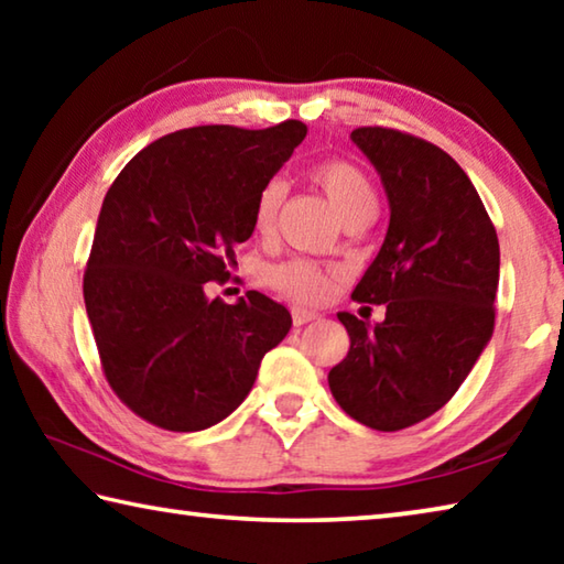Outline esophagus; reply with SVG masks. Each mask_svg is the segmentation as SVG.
<instances>
[{
  "label": "esophagus",
  "mask_w": 564,
  "mask_h": 564,
  "mask_svg": "<svg viewBox=\"0 0 564 564\" xmlns=\"http://www.w3.org/2000/svg\"><path fill=\"white\" fill-rule=\"evenodd\" d=\"M291 313H293V323H295V326H305V323H311V321L318 318L316 311L301 308V305H295V308H293Z\"/></svg>",
  "instance_id": "34e87169"
}]
</instances>
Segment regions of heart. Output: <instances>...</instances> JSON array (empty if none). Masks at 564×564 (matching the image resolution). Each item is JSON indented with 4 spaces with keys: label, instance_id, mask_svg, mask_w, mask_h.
Instances as JSON below:
<instances>
[{
    "label": "heart",
    "instance_id": "heart-1",
    "mask_svg": "<svg viewBox=\"0 0 564 564\" xmlns=\"http://www.w3.org/2000/svg\"><path fill=\"white\" fill-rule=\"evenodd\" d=\"M311 178L323 188V194L330 198V204L336 206L343 221L356 218L362 214H370L378 208V198L370 178L362 171L343 159H328L311 171ZM285 184L281 178H271L269 184H263L253 204V228L259 234H271L275 224V214L283 204ZM338 279L336 269H326L313 261H289L265 273L275 291L289 293L293 299L303 303H318L328 299L333 291V283Z\"/></svg>",
    "mask_w": 564,
    "mask_h": 564
}]
</instances>
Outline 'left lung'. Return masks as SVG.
<instances>
[{"label":"left lung","instance_id":"obj_1","mask_svg":"<svg viewBox=\"0 0 564 564\" xmlns=\"http://www.w3.org/2000/svg\"><path fill=\"white\" fill-rule=\"evenodd\" d=\"M350 141L390 208L386 241L352 295L386 303V318L370 326L338 313L350 350L328 386L350 417L390 433L441 410L488 348L500 243L473 181L443 149L383 127L356 129Z\"/></svg>","mask_w":564,"mask_h":564}]
</instances>
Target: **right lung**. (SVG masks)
Segmentation results:
<instances>
[{"label": "right lung", "mask_w": 564, "mask_h": 564, "mask_svg": "<svg viewBox=\"0 0 564 564\" xmlns=\"http://www.w3.org/2000/svg\"><path fill=\"white\" fill-rule=\"evenodd\" d=\"M305 131L301 121L174 131L104 196L84 303L109 386L139 417L176 433L221 423L291 330L289 308L269 295L212 301L206 283L228 275L253 234L256 196Z\"/></svg>", "instance_id": "add662e5"}]
</instances>
